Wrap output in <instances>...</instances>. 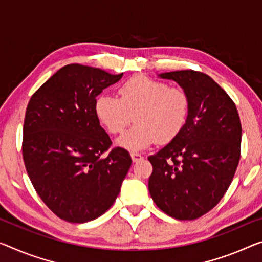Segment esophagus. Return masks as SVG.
<instances>
[{"label": "esophagus", "instance_id": "obj_1", "mask_svg": "<svg viewBox=\"0 0 262 262\" xmlns=\"http://www.w3.org/2000/svg\"><path fill=\"white\" fill-rule=\"evenodd\" d=\"M131 158H132V162L137 163V162H139V160L143 159V156L138 154V152H131Z\"/></svg>", "mask_w": 262, "mask_h": 262}]
</instances>
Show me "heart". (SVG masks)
Listing matches in <instances>:
<instances>
[{
	"label": "heart",
	"mask_w": 262,
	"mask_h": 262,
	"mask_svg": "<svg viewBox=\"0 0 262 262\" xmlns=\"http://www.w3.org/2000/svg\"><path fill=\"white\" fill-rule=\"evenodd\" d=\"M119 96L102 94L95 100L99 123L112 135L123 132L134 116L136 125L116 140L119 147L140 151L157 140L168 143L186 124L190 98L179 88L139 75L120 86Z\"/></svg>",
	"instance_id": "heart-1"
}]
</instances>
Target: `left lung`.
Here are the masks:
<instances>
[{
  "mask_svg": "<svg viewBox=\"0 0 262 262\" xmlns=\"http://www.w3.org/2000/svg\"><path fill=\"white\" fill-rule=\"evenodd\" d=\"M178 83L190 98L180 134L148 157V191L160 210L193 220L223 198L238 167L241 123L235 104L210 76L193 70L159 74Z\"/></svg>",
  "mask_w": 262,
  "mask_h": 262,
  "instance_id": "8db88e82",
  "label": "left lung"
}]
</instances>
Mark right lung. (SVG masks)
Returning <instances> with one entry per match:
<instances>
[{"label":"right lung","instance_id":"obj_1","mask_svg":"<svg viewBox=\"0 0 262 262\" xmlns=\"http://www.w3.org/2000/svg\"><path fill=\"white\" fill-rule=\"evenodd\" d=\"M123 74L80 64L63 67L30 98L23 126V160L36 192L69 223L98 218L117 198L132 160L111 145L95 100Z\"/></svg>","mask_w":262,"mask_h":262}]
</instances>
